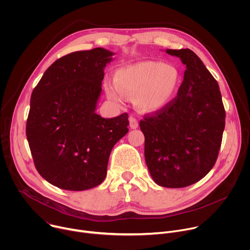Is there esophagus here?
<instances>
[{
    "label": "esophagus",
    "instance_id": "34e87169",
    "mask_svg": "<svg viewBox=\"0 0 250 250\" xmlns=\"http://www.w3.org/2000/svg\"><path fill=\"white\" fill-rule=\"evenodd\" d=\"M128 121H129V126H130V128H131V129H135V128H137V127H138V122L136 121V119H135V118H133V117H129Z\"/></svg>",
    "mask_w": 250,
    "mask_h": 250
}]
</instances>
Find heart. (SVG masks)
Listing matches in <instances>:
<instances>
[{
    "mask_svg": "<svg viewBox=\"0 0 250 250\" xmlns=\"http://www.w3.org/2000/svg\"><path fill=\"white\" fill-rule=\"evenodd\" d=\"M181 73L172 64L159 61H139L117 70L115 82H105L108 98L124 104L135 96V104L144 113H157L173 102L181 85Z\"/></svg>",
    "mask_w": 250,
    "mask_h": 250,
    "instance_id": "obj_1",
    "label": "heart"
}]
</instances>
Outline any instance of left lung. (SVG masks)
<instances>
[{"label":"left lung","instance_id":"8db88e82","mask_svg":"<svg viewBox=\"0 0 250 250\" xmlns=\"http://www.w3.org/2000/svg\"><path fill=\"white\" fill-rule=\"evenodd\" d=\"M165 52L186 66L183 82L167 108L146 117L139 126L153 181L166 188H183L203 179L215 165L226 112L218 82L194 51Z\"/></svg>","mask_w":250,"mask_h":250}]
</instances>
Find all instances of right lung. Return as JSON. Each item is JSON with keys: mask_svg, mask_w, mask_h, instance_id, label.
I'll use <instances>...</instances> for the list:
<instances>
[{"mask_svg": "<svg viewBox=\"0 0 250 250\" xmlns=\"http://www.w3.org/2000/svg\"><path fill=\"white\" fill-rule=\"evenodd\" d=\"M112 52L97 47L52 63L32 91L26 138L41 176L63 190L84 191L105 178L114 146L127 131L128 116L96 113Z\"/></svg>", "mask_w": 250, "mask_h": 250, "instance_id": "add662e5", "label": "right lung"}]
</instances>
